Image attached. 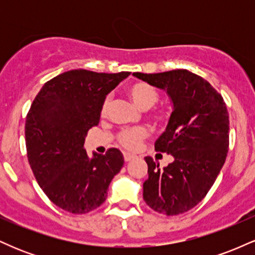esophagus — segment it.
Instances as JSON below:
<instances>
[{
  "instance_id": "obj_1",
  "label": "esophagus",
  "mask_w": 255,
  "mask_h": 255,
  "mask_svg": "<svg viewBox=\"0 0 255 255\" xmlns=\"http://www.w3.org/2000/svg\"><path fill=\"white\" fill-rule=\"evenodd\" d=\"M124 157H125V160H126V162H130V160L135 159V158H136L135 154L129 153V152H125V153H124Z\"/></svg>"
}]
</instances>
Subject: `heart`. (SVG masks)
Returning a JSON list of instances; mask_svg holds the SVG:
<instances>
[{
    "instance_id": "b5f03b06",
    "label": "heart",
    "mask_w": 255,
    "mask_h": 255,
    "mask_svg": "<svg viewBox=\"0 0 255 255\" xmlns=\"http://www.w3.org/2000/svg\"><path fill=\"white\" fill-rule=\"evenodd\" d=\"M127 93L134 104L139 109L148 110L159 101V93L152 87L151 85L146 83H134L127 87ZM109 107V99H105L103 107H102V114H105ZM170 118V113L166 110H160L156 113L154 120L158 124H165ZM147 135V131L144 128H131V129H125L119 134L120 144L127 148H135L137 144Z\"/></svg>"
}]
</instances>
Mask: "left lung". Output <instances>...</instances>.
<instances>
[{
  "instance_id": "obj_1",
  "label": "left lung",
  "mask_w": 255,
  "mask_h": 255,
  "mask_svg": "<svg viewBox=\"0 0 255 255\" xmlns=\"http://www.w3.org/2000/svg\"><path fill=\"white\" fill-rule=\"evenodd\" d=\"M133 75L164 90L172 104L166 129L154 148L174 160L160 169L159 163L145 157L148 178L142 197L154 211L181 215L203 200L224 164L229 147L227 105L210 83L187 69Z\"/></svg>"
}]
</instances>
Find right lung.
I'll return each mask as SVG.
<instances>
[{"label": "right lung", "instance_id": "add662e5", "mask_svg": "<svg viewBox=\"0 0 255 255\" xmlns=\"http://www.w3.org/2000/svg\"><path fill=\"white\" fill-rule=\"evenodd\" d=\"M129 74L64 72L44 84L31 105L25 125L28 163L46 197L64 211L83 215L101 206L124 166L118 148L90 158L84 144L108 93Z\"/></svg>", "mask_w": 255, "mask_h": 255}]
</instances>
